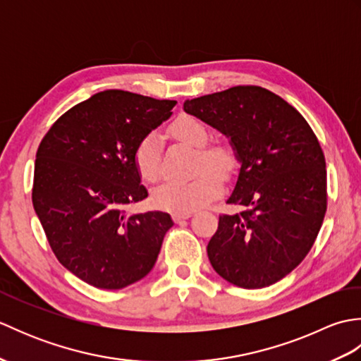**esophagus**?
I'll list each match as a JSON object with an SVG mask.
<instances>
[{"label": "esophagus", "instance_id": "1", "mask_svg": "<svg viewBox=\"0 0 361 361\" xmlns=\"http://www.w3.org/2000/svg\"><path fill=\"white\" fill-rule=\"evenodd\" d=\"M189 217H192V212H173L172 214V219H173L175 224H180V221L186 220Z\"/></svg>", "mask_w": 361, "mask_h": 361}]
</instances>
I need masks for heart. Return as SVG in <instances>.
I'll return each instance as SVG.
<instances>
[{
	"mask_svg": "<svg viewBox=\"0 0 361 361\" xmlns=\"http://www.w3.org/2000/svg\"><path fill=\"white\" fill-rule=\"evenodd\" d=\"M178 141L198 149V158L192 180H169L153 189L152 203L158 209L171 212H192L216 198L224 188V180H231L240 164L239 150L229 137L209 141V128L192 114H180L169 127ZM135 166L145 181H157L161 175L159 140L149 133L135 149Z\"/></svg>",
	"mask_w": 361,
	"mask_h": 361,
	"instance_id": "heart-1",
	"label": "heart"
}]
</instances>
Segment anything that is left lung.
Masks as SVG:
<instances>
[{
	"label": "left lung",
	"instance_id": "8db88e82",
	"mask_svg": "<svg viewBox=\"0 0 361 361\" xmlns=\"http://www.w3.org/2000/svg\"><path fill=\"white\" fill-rule=\"evenodd\" d=\"M188 113L231 137L240 173L208 243L214 270L242 288H264L295 270L327 209L326 158L295 106L262 87L239 85L186 101Z\"/></svg>",
	"mask_w": 361,
	"mask_h": 361
}]
</instances>
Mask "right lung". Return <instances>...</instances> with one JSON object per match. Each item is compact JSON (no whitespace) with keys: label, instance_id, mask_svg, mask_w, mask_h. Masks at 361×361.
<instances>
[{"label":"right lung","instance_id":"1","mask_svg":"<svg viewBox=\"0 0 361 361\" xmlns=\"http://www.w3.org/2000/svg\"><path fill=\"white\" fill-rule=\"evenodd\" d=\"M175 104L101 91L63 113L38 145L34 209L59 262L90 286L124 288L157 262L171 216L126 208L147 198L135 166L136 145Z\"/></svg>","mask_w":361,"mask_h":361}]
</instances>
